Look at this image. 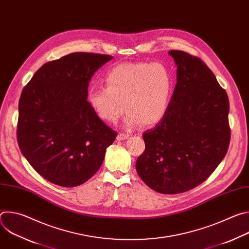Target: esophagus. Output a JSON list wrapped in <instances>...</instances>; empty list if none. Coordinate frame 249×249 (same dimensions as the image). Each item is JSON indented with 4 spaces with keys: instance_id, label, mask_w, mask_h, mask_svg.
Wrapping results in <instances>:
<instances>
[{
    "instance_id": "34e87169",
    "label": "esophagus",
    "mask_w": 249,
    "mask_h": 249,
    "mask_svg": "<svg viewBox=\"0 0 249 249\" xmlns=\"http://www.w3.org/2000/svg\"><path fill=\"white\" fill-rule=\"evenodd\" d=\"M129 137V134L126 133H119L117 136V140L118 141H122V140H126Z\"/></svg>"
}]
</instances>
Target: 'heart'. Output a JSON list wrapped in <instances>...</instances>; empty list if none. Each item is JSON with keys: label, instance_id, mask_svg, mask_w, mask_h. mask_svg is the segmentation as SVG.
Returning a JSON list of instances; mask_svg holds the SVG:
<instances>
[{"label": "heart", "instance_id": "heart-1", "mask_svg": "<svg viewBox=\"0 0 249 249\" xmlns=\"http://www.w3.org/2000/svg\"><path fill=\"white\" fill-rule=\"evenodd\" d=\"M106 88L93 87L88 99L103 121L115 123L126 110V124L158 123L166 113L172 92V78L160 63H124L105 77Z\"/></svg>", "mask_w": 249, "mask_h": 249}]
</instances>
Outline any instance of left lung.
Segmentation results:
<instances>
[{
	"label": "left lung",
	"mask_w": 249,
	"mask_h": 249,
	"mask_svg": "<svg viewBox=\"0 0 249 249\" xmlns=\"http://www.w3.org/2000/svg\"><path fill=\"white\" fill-rule=\"evenodd\" d=\"M169 54L177 66V83L165 115L143 133L146 148L136 169L153 190L178 194L203 183L227 155L230 101L199 57L180 50Z\"/></svg>",
	"instance_id": "left-lung-1"
}]
</instances>
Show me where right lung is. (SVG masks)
<instances>
[{"mask_svg": "<svg viewBox=\"0 0 249 249\" xmlns=\"http://www.w3.org/2000/svg\"><path fill=\"white\" fill-rule=\"evenodd\" d=\"M113 57L76 52L45 63L23 88L18 104V147L42 177L63 187L88 181L117 133L96 115L89 81Z\"/></svg>", "mask_w": 249, "mask_h": 249, "instance_id": "add662e5", "label": "right lung"}]
</instances>
